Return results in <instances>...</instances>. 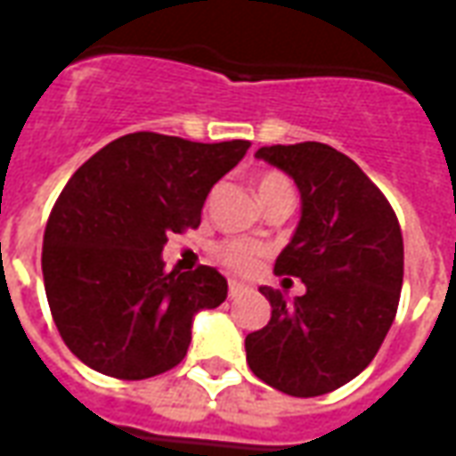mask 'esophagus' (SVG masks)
<instances>
[{"label":"esophagus","mask_w":456,"mask_h":456,"mask_svg":"<svg viewBox=\"0 0 456 456\" xmlns=\"http://www.w3.org/2000/svg\"><path fill=\"white\" fill-rule=\"evenodd\" d=\"M244 293H248V286L239 283V281H229V297H239L244 296Z\"/></svg>","instance_id":"obj_1"}]
</instances>
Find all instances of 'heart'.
Here are the masks:
<instances>
[{
    "instance_id": "obj_1",
    "label": "heart",
    "mask_w": 456,
    "mask_h": 456,
    "mask_svg": "<svg viewBox=\"0 0 456 456\" xmlns=\"http://www.w3.org/2000/svg\"><path fill=\"white\" fill-rule=\"evenodd\" d=\"M256 190L258 198L264 202V200L273 198V195L293 192V185L283 173L266 170L264 175H258ZM212 254H215V261L219 266H224L232 273H239V276H248L261 266V261L266 256V248L256 244V241H248V239H227V241H219Z\"/></svg>"
}]
</instances>
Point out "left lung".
<instances>
[{
    "label": "left lung",
    "mask_w": 456,
    "mask_h": 456,
    "mask_svg": "<svg viewBox=\"0 0 456 456\" xmlns=\"http://www.w3.org/2000/svg\"><path fill=\"white\" fill-rule=\"evenodd\" d=\"M256 159L286 170L300 190L303 215L273 271L307 290L288 303L261 288L271 320L247 335L248 369L288 395H325L371 363L395 320L401 224L366 173L327 143L264 146Z\"/></svg>",
    "instance_id": "left-lung-1"
}]
</instances>
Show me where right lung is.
<instances>
[{
    "mask_svg": "<svg viewBox=\"0 0 456 456\" xmlns=\"http://www.w3.org/2000/svg\"><path fill=\"white\" fill-rule=\"evenodd\" d=\"M222 143L136 131L85 160L45 224V297L68 349L94 371L141 381L178 366L200 310L224 303L212 266L163 271L168 234L200 224L208 192L244 159Z\"/></svg>",
    "mask_w": 456,
    "mask_h": 456,
    "instance_id": "1",
    "label": "right lung"
}]
</instances>
